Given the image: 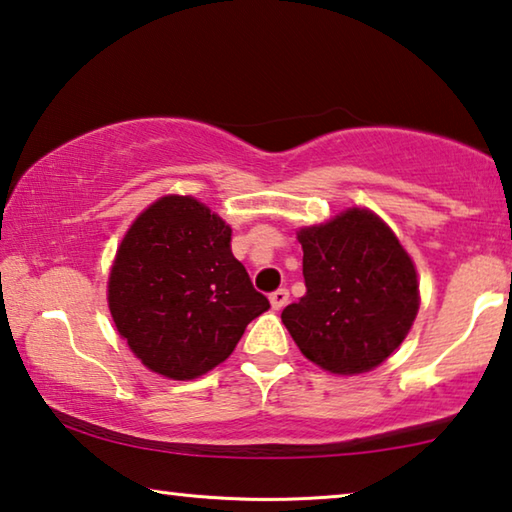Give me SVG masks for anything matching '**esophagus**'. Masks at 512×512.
Here are the masks:
<instances>
[{
  "label": "esophagus",
  "mask_w": 512,
  "mask_h": 512,
  "mask_svg": "<svg viewBox=\"0 0 512 512\" xmlns=\"http://www.w3.org/2000/svg\"><path fill=\"white\" fill-rule=\"evenodd\" d=\"M288 299H290L288 290L286 288H279V290L272 292V295H270V304H272L274 311H281V308L288 304Z\"/></svg>",
  "instance_id": "esophagus-1"
}]
</instances>
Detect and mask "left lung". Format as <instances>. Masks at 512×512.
I'll return each mask as SVG.
<instances>
[{
  "label": "left lung",
  "mask_w": 512,
  "mask_h": 512,
  "mask_svg": "<svg viewBox=\"0 0 512 512\" xmlns=\"http://www.w3.org/2000/svg\"><path fill=\"white\" fill-rule=\"evenodd\" d=\"M306 295L281 322L313 365L335 376L372 372L388 360L420 311V281L397 233L370 208L351 206L301 226Z\"/></svg>",
  "instance_id": "1"
}]
</instances>
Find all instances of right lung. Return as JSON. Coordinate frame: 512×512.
<instances>
[{"label":"right lung","instance_id":"obj_1","mask_svg":"<svg viewBox=\"0 0 512 512\" xmlns=\"http://www.w3.org/2000/svg\"><path fill=\"white\" fill-rule=\"evenodd\" d=\"M106 299L133 356L172 381L224 363L270 308L231 254V226L192 195L158 197L131 222Z\"/></svg>","mask_w":512,"mask_h":512}]
</instances>
